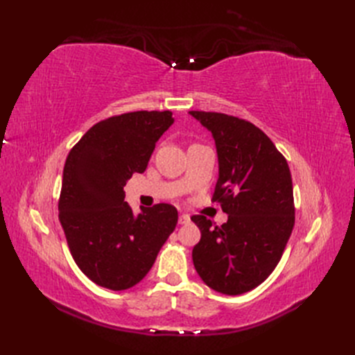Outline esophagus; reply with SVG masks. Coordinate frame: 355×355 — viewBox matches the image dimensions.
I'll use <instances>...</instances> for the list:
<instances>
[{
	"label": "esophagus",
	"instance_id": "34e87169",
	"mask_svg": "<svg viewBox=\"0 0 355 355\" xmlns=\"http://www.w3.org/2000/svg\"><path fill=\"white\" fill-rule=\"evenodd\" d=\"M191 222V218H189V214H185V213H180V216H179V223L180 225H187V223H189Z\"/></svg>",
	"mask_w": 355,
	"mask_h": 355
}]
</instances>
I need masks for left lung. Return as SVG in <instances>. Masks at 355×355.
<instances>
[{"label": "left lung", "mask_w": 355, "mask_h": 355, "mask_svg": "<svg viewBox=\"0 0 355 355\" xmlns=\"http://www.w3.org/2000/svg\"><path fill=\"white\" fill-rule=\"evenodd\" d=\"M216 142L219 179L211 201L228 214L222 227L202 214L192 262L201 280L223 295L263 283L280 262L295 225L292 175L284 155L259 127L220 112L189 111Z\"/></svg>", "instance_id": "8db88e82"}]
</instances>
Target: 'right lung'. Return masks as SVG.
Instances as JSON below:
<instances>
[{
	"label": "right lung",
	"mask_w": 355,
	"mask_h": 355,
	"mask_svg": "<svg viewBox=\"0 0 355 355\" xmlns=\"http://www.w3.org/2000/svg\"><path fill=\"white\" fill-rule=\"evenodd\" d=\"M173 124L170 111L114 115L90 127L63 168L59 220L75 263L110 290L137 284L175 231L178 210L159 202L133 216L125 182L144 173L155 144Z\"/></svg>",
	"instance_id": "right-lung-1"
}]
</instances>
